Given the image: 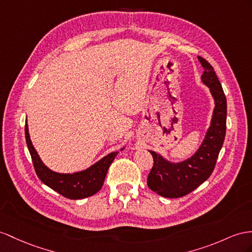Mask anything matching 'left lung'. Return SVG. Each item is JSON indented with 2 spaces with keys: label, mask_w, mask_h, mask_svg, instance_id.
I'll return each mask as SVG.
<instances>
[{
  "label": "left lung",
  "mask_w": 252,
  "mask_h": 252,
  "mask_svg": "<svg viewBox=\"0 0 252 252\" xmlns=\"http://www.w3.org/2000/svg\"><path fill=\"white\" fill-rule=\"evenodd\" d=\"M204 71L201 80L215 101L211 126L198 151L181 163H171L157 152L149 151L153 158L152 169L148 176L149 189L166 198H180L196 189L208 180L215 168L216 160L220 151L227 124V99L209 62L198 56Z\"/></svg>",
  "instance_id": "8db88e82"
}]
</instances>
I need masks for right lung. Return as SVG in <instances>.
I'll list each match as a JSON object with an SVG mask.
<instances>
[{
  "label": "right lung",
  "instance_id": "1",
  "mask_svg": "<svg viewBox=\"0 0 252 252\" xmlns=\"http://www.w3.org/2000/svg\"><path fill=\"white\" fill-rule=\"evenodd\" d=\"M25 139L38 178L50 189L63 197L73 200L90 197L101 189L109 166L118 154V152L107 154L86 170L74 173H59L49 169L42 163L31 141L27 121H25Z\"/></svg>",
  "mask_w": 252,
  "mask_h": 252
}]
</instances>
